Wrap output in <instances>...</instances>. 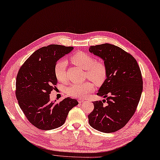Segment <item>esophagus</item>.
<instances>
[{
  "label": "esophagus",
  "mask_w": 160,
  "mask_h": 160,
  "mask_svg": "<svg viewBox=\"0 0 160 160\" xmlns=\"http://www.w3.org/2000/svg\"><path fill=\"white\" fill-rule=\"evenodd\" d=\"M83 102H84V99H78V103H82Z\"/></svg>",
  "instance_id": "esophagus-1"
}]
</instances>
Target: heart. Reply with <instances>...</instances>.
<instances>
[{
    "label": "heart",
    "mask_w": 160,
    "mask_h": 160,
    "mask_svg": "<svg viewBox=\"0 0 160 160\" xmlns=\"http://www.w3.org/2000/svg\"><path fill=\"white\" fill-rule=\"evenodd\" d=\"M71 61L74 64L86 70V78L90 79L97 85H102L107 78L108 70L105 64L101 61H95L92 55L84 52H77L71 57ZM67 61H58L54 68V73L58 81L64 82L67 80L66 70ZM94 90V86L91 82H86L81 84H74L67 88L69 96L84 98L87 97Z\"/></svg>",
    "instance_id": "heart-1"
}]
</instances>
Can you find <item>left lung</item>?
<instances>
[{
    "instance_id": "1",
    "label": "left lung",
    "mask_w": 160,
    "mask_h": 160,
    "mask_svg": "<svg viewBox=\"0 0 160 160\" xmlns=\"http://www.w3.org/2000/svg\"><path fill=\"white\" fill-rule=\"evenodd\" d=\"M89 51L103 59L108 70L97 93L106 100L93 102L94 109L88 115L90 125L98 131L114 132L125 126L137 108L143 90L141 71L131 54L114 45L91 46Z\"/></svg>"
}]
</instances>
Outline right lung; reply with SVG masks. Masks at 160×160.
Masks as SVG:
<instances>
[{
    "label": "right lung",
    "instance_id": "1",
    "mask_svg": "<svg viewBox=\"0 0 160 160\" xmlns=\"http://www.w3.org/2000/svg\"><path fill=\"white\" fill-rule=\"evenodd\" d=\"M73 49L60 45L43 47L27 59L18 73L16 99L28 120L39 129L60 127L69 111L78 104L69 97L55 103L50 102L49 96L57 83L54 73L56 62Z\"/></svg>",
    "mask_w": 160,
    "mask_h": 160
}]
</instances>
